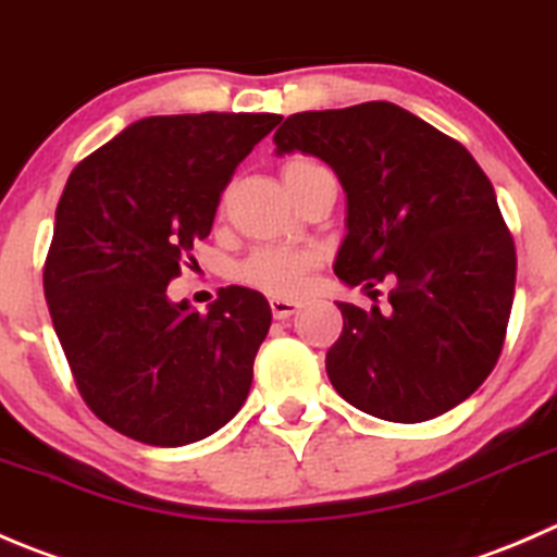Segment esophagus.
<instances>
[{"instance_id": "1", "label": "esophagus", "mask_w": 557, "mask_h": 557, "mask_svg": "<svg viewBox=\"0 0 557 557\" xmlns=\"http://www.w3.org/2000/svg\"><path fill=\"white\" fill-rule=\"evenodd\" d=\"M271 311L276 319H289L292 313L300 311V302L289 300V297H271Z\"/></svg>"}]
</instances>
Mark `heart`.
<instances>
[{
	"label": "heart",
	"mask_w": 557,
	"mask_h": 557,
	"mask_svg": "<svg viewBox=\"0 0 557 557\" xmlns=\"http://www.w3.org/2000/svg\"><path fill=\"white\" fill-rule=\"evenodd\" d=\"M300 168H313L308 159H292L286 162L284 173ZM317 265V255L306 249H292V246H260L251 251L238 265V278L255 289L268 295L292 297L306 286L308 271Z\"/></svg>",
	"instance_id": "b5f03b06"
}]
</instances>
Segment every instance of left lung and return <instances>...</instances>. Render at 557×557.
Returning <instances> with one entry per match:
<instances>
[{
    "instance_id": "left-lung-1",
    "label": "left lung",
    "mask_w": 557,
    "mask_h": 557,
    "mask_svg": "<svg viewBox=\"0 0 557 557\" xmlns=\"http://www.w3.org/2000/svg\"><path fill=\"white\" fill-rule=\"evenodd\" d=\"M276 157L308 153L338 175L346 238L335 276L389 308L338 302L327 351L335 393L366 414L425 422L490 376L515 300V240L471 153L393 102L306 110L278 126Z\"/></svg>"
}]
</instances>
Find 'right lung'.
<instances>
[{"label":"right lung","instance_id":"1","mask_svg":"<svg viewBox=\"0 0 557 557\" xmlns=\"http://www.w3.org/2000/svg\"><path fill=\"white\" fill-rule=\"evenodd\" d=\"M276 113L148 115L86 157L57 206L46 300L75 384L104 425L184 447L227 425L255 379L271 306L219 289L208 313L170 300L235 168Z\"/></svg>","mask_w":557,"mask_h":557}]
</instances>
